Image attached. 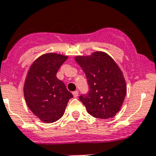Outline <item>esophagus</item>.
Wrapping results in <instances>:
<instances>
[{
	"label": "esophagus",
	"instance_id": "1",
	"mask_svg": "<svg viewBox=\"0 0 156 156\" xmlns=\"http://www.w3.org/2000/svg\"><path fill=\"white\" fill-rule=\"evenodd\" d=\"M73 95H74V97H78V90H75L73 92Z\"/></svg>",
	"mask_w": 156,
	"mask_h": 156
}]
</instances>
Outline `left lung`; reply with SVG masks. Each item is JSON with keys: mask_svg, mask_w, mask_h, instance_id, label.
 I'll return each mask as SVG.
<instances>
[{"mask_svg": "<svg viewBox=\"0 0 156 156\" xmlns=\"http://www.w3.org/2000/svg\"><path fill=\"white\" fill-rule=\"evenodd\" d=\"M87 77L89 91L79 99L92 116L101 119L114 117L122 107L126 93L125 79L115 61L103 52L77 57Z\"/></svg>", "mask_w": 156, "mask_h": 156, "instance_id": "8db88e82", "label": "left lung"}]
</instances>
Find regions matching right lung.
<instances>
[{
    "mask_svg": "<svg viewBox=\"0 0 156 156\" xmlns=\"http://www.w3.org/2000/svg\"><path fill=\"white\" fill-rule=\"evenodd\" d=\"M66 56L46 54L38 58L30 67L24 86L28 107L45 122H54L63 115L73 94L64 82L58 79V70Z\"/></svg>",
    "mask_w": 156,
    "mask_h": 156,
    "instance_id": "right-lung-1",
    "label": "right lung"
}]
</instances>
